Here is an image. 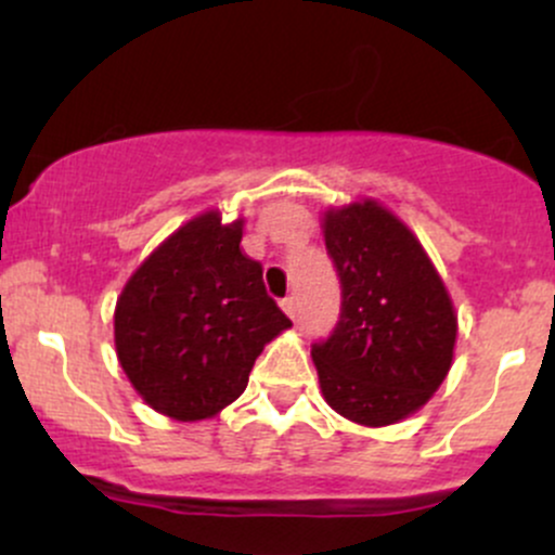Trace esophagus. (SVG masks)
Listing matches in <instances>:
<instances>
[{
	"mask_svg": "<svg viewBox=\"0 0 555 555\" xmlns=\"http://www.w3.org/2000/svg\"><path fill=\"white\" fill-rule=\"evenodd\" d=\"M282 310H284V313L289 315V318H295V315H297V299H295V297H284V299H282Z\"/></svg>",
	"mask_w": 555,
	"mask_h": 555,
	"instance_id": "1",
	"label": "esophagus"
}]
</instances>
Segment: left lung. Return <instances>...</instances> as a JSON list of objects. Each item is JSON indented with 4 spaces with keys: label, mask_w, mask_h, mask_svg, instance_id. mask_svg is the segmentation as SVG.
<instances>
[{
    "label": "left lung",
    "mask_w": 555,
    "mask_h": 555,
    "mask_svg": "<svg viewBox=\"0 0 555 555\" xmlns=\"http://www.w3.org/2000/svg\"><path fill=\"white\" fill-rule=\"evenodd\" d=\"M323 237L341 284L339 323L313 344L323 399L367 428L399 423L449 373L454 305L415 234L375 201L331 208Z\"/></svg>",
    "instance_id": "left-lung-1"
}]
</instances>
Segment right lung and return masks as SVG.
Segmentation results:
<instances>
[{
    "label": "right lung",
    "instance_id": "add662e5",
    "mask_svg": "<svg viewBox=\"0 0 555 555\" xmlns=\"http://www.w3.org/2000/svg\"><path fill=\"white\" fill-rule=\"evenodd\" d=\"M240 242L242 219L197 216L140 263L117 299L119 365L162 415L193 423L224 410L266 344L292 326Z\"/></svg>",
    "mask_w": 555,
    "mask_h": 555
}]
</instances>
